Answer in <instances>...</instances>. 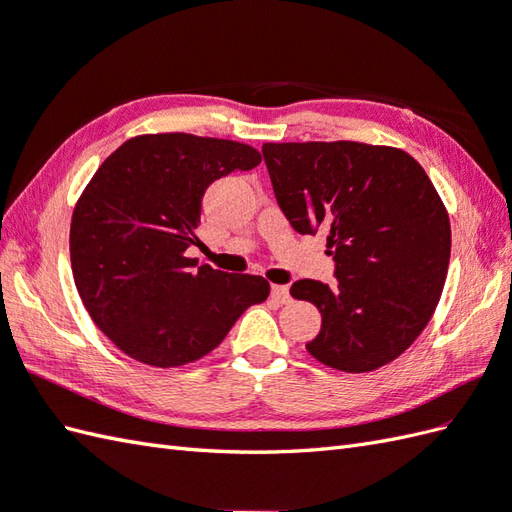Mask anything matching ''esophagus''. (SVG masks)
<instances>
[{"label":"esophagus","mask_w":512,"mask_h":512,"mask_svg":"<svg viewBox=\"0 0 512 512\" xmlns=\"http://www.w3.org/2000/svg\"><path fill=\"white\" fill-rule=\"evenodd\" d=\"M270 296L275 299L277 303H290V290L288 285H272L270 288Z\"/></svg>","instance_id":"34e87169"}]
</instances>
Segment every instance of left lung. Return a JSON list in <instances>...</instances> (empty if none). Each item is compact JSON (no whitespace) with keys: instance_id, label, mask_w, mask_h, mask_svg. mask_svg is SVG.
<instances>
[{"instance_id":"8db88e82","label":"left lung","mask_w":512,"mask_h":512,"mask_svg":"<svg viewBox=\"0 0 512 512\" xmlns=\"http://www.w3.org/2000/svg\"><path fill=\"white\" fill-rule=\"evenodd\" d=\"M277 205L301 235L327 233L336 283L294 281L323 325L305 347L318 362L366 373L395 360L432 318L449 253V218L408 152L358 141L264 144Z\"/></svg>"}]
</instances>
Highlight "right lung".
Instances as JSON below:
<instances>
[{
    "mask_svg": "<svg viewBox=\"0 0 512 512\" xmlns=\"http://www.w3.org/2000/svg\"><path fill=\"white\" fill-rule=\"evenodd\" d=\"M259 161L237 141L163 133L128 139L93 174L71 218V270L93 323L117 349L150 366L189 364L266 301L264 277L185 257L198 244L207 187Z\"/></svg>",
    "mask_w": 512,
    "mask_h": 512,
    "instance_id": "1",
    "label": "right lung"
}]
</instances>
